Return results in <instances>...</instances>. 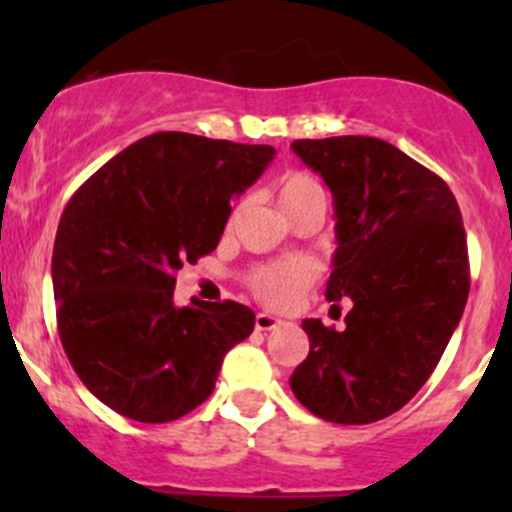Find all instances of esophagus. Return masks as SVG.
Listing matches in <instances>:
<instances>
[{
  "label": "esophagus",
  "mask_w": 512,
  "mask_h": 512,
  "mask_svg": "<svg viewBox=\"0 0 512 512\" xmlns=\"http://www.w3.org/2000/svg\"><path fill=\"white\" fill-rule=\"evenodd\" d=\"M282 324V319H277V317H272V314H267V312H260L255 317V329L257 332H270V329H277Z\"/></svg>",
  "instance_id": "obj_1"
}]
</instances>
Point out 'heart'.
I'll use <instances>...</instances> for the list:
<instances>
[{"instance_id": "b5f03b06", "label": "heart", "mask_w": 512, "mask_h": 512, "mask_svg": "<svg viewBox=\"0 0 512 512\" xmlns=\"http://www.w3.org/2000/svg\"><path fill=\"white\" fill-rule=\"evenodd\" d=\"M275 193L277 203L285 210V215L302 208L309 200L324 198L319 180L314 175L304 173V170H287V173H282L275 183ZM314 280H317V265L312 260H307V257H289V260L275 262V265L260 267V270L252 272L250 287L262 302L275 304V307H287Z\"/></svg>"}]
</instances>
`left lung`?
Masks as SVG:
<instances>
[{"label":"left lung","instance_id":"left-lung-1","mask_svg":"<svg viewBox=\"0 0 512 512\" xmlns=\"http://www.w3.org/2000/svg\"><path fill=\"white\" fill-rule=\"evenodd\" d=\"M332 190L337 252L327 299H352L337 332L304 319L309 354L289 386L332 423H374L409 404L461 322L471 272L451 188L369 136L294 141Z\"/></svg>","mask_w":512,"mask_h":512}]
</instances>
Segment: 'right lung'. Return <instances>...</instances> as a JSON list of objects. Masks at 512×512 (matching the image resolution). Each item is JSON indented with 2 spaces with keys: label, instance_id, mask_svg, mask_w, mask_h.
I'll list each match as a JSON object with an SVG mask.
<instances>
[{
  "label": "right lung",
  "instance_id": "right-lung-1",
  "mask_svg": "<svg viewBox=\"0 0 512 512\" xmlns=\"http://www.w3.org/2000/svg\"><path fill=\"white\" fill-rule=\"evenodd\" d=\"M272 158V146L160 131L101 165L69 200L51 257L56 324L74 371L108 409L165 423L213 394L255 312L230 299L178 307L175 272L218 247L230 200Z\"/></svg>",
  "mask_w": 512,
  "mask_h": 512
}]
</instances>
